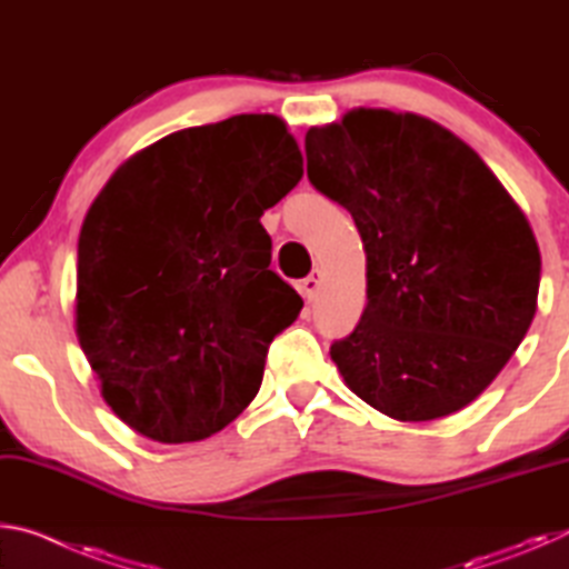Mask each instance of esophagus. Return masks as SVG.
I'll return each mask as SVG.
<instances>
[{"label":"esophagus","instance_id":"esophagus-1","mask_svg":"<svg viewBox=\"0 0 569 569\" xmlns=\"http://www.w3.org/2000/svg\"><path fill=\"white\" fill-rule=\"evenodd\" d=\"M298 288H301V296L306 298V301H313L316 293H319V288H321V271H313L311 276H306Z\"/></svg>","mask_w":569,"mask_h":569}]
</instances>
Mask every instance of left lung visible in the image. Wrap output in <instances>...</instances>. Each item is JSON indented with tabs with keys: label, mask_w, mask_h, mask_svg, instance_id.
I'll return each instance as SVG.
<instances>
[{
	"label": "left lung",
	"mask_w": 569,
	"mask_h": 569,
	"mask_svg": "<svg viewBox=\"0 0 569 569\" xmlns=\"http://www.w3.org/2000/svg\"><path fill=\"white\" fill-rule=\"evenodd\" d=\"M306 158L366 250L369 303L331 343L346 387L399 421L465 409L535 319L529 220L465 140L413 112H346L306 132Z\"/></svg>",
	"instance_id": "obj_1"
}]
</instances>
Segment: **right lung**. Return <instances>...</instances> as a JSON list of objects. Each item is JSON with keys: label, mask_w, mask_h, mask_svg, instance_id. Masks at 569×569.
<instances>
[{"label": "right lung", "mask_w": 569, "mask_h": 569, "mask_svg": "<svg viewBox=\"0 0 569 569\" xmlns=\"http://www.w3.org/2000/svg\"><path fill=\"white\" fill-rule=\"evenodd\" d=\"M303 176L276 114H236L134 152L77 243L74 329L102 399L162 445L228 427L303 301L271 271L263 210Z\"/></svg>", "instance_id": "right-lung-1"}]
</instances>
